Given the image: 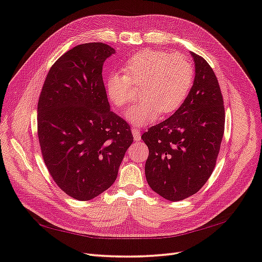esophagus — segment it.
I'll return each mask as SVG.
<instances>
[{
  "mask_svg": "<svg viewBox=\"0 0 262 262\" xmlns=\"http://www.w3.org/2000/svg\"><path fill=\"white\" fill-rule=\"evenodd\" d=\"M132 136L134 138V140L136 141H139L141 139V132H140V129L139 128H136V126H132Z\"/></svg>",
  "mask_w": 262,
  "mask_h": 262,
  "instance_id": "obj_1",
  "label": "esophagus"
}]
</instances>
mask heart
<instances>
[{
  "instance_id": "heart-1",
  "label": "heart",
  "mask_w": 262,
  "mask_h": 262,
  "mask_svg": "<svg viewBox=\"0 0 262 262\" xmlns=\"http://www.w3.org/2000/svg\"><path fill=\"white\" fill-rule=\"evenodd\" d=\"M125 76L114 73L105 79V90L118 108L128 107L136 99L134 87L140 86L143 97L130 109L126 119L133 125L152 123L159 115H172L179 110L189 94L194 81V68L181 54L145 49L125 61Z\"/></svg>"
}]
</instances>
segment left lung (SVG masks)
Wrapping results in <instances>:
<instances>
[{"label":"left lung","mask_w":262,"mask_h":262,"mask_svg":"<svg viewBox=\"0 0 262 262\" xmlns=\"http://www.w3.org/2000/svg\"><path fill=\"white\" fill-rule=\"evenodd\" d=\"M192 89L182 107L142 134L148 147L145 178L163 199L194 195L213 173L225 129V108L217 77L208 62L190 52Z\"/></svg>","instance_id":"obj_1"}]
</instances>
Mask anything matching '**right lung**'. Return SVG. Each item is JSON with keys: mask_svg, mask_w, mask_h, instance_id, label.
Returning <instances> with one entry per match:
<instances>
[{"mask_svg": "<svg viewBox=\"0 0 262 262\" xmlns=\"http://www.w3.org/2000/svg\"><path fill=\"white\" fill-rule=\"evenodd\" d=\"M116 49L76 46L49 69L37 105L41 154L49 174L70 197L90 201L115 183L133 142L129 124L110 110L102 80Z\"/></svg>", "mask_w": 262, "mask_h": 262, "instance_id": "1", "label": "right lung"}]
</instances>
